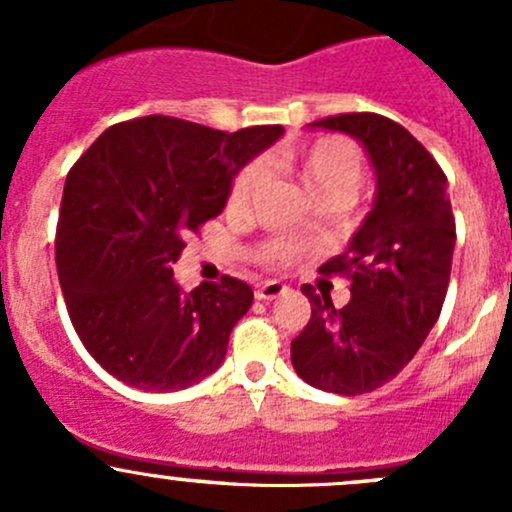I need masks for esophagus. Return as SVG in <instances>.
<instances>
[{
    "instance_id": "1",
    "label": "esophagus",
    "mask_w": 512,
    "mask_h": 512,
    "mask_svg": "<svg viewBox=\"0 0 512 512\" xmlns=\"http://www.w3.org/2000/svg\"><path fill=\"white\" fill-rule=\"evenodd\" d=\"M287 292V285H282V282L277 280H267V282H260V285L255 287V297L257 299H275L280 297V294Z\"/></svg>"
}]
</instances>
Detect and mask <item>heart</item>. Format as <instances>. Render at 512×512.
Instances as JSON below:
<instances>
[{
	"label": "heart",
	"mask_w": 512,
	"mask_h": 512,
	"mask_svg": "<svg viewBox=\"0 0 512 512\" xmlns=\"http://www.w3.org/2000/svg\"><path fill=\"white\" fill-rule=\"evenodd\" d=\"M285 168L292 170L299 178L302 188L307 190L309 198L317 203L329 205H344L354 198L359 190L361 178H364V158L361 151L347 138H319V141L309 143V146L285 148L277 156ZM262 183V168L260 165H247L230 185L227 193V210H242L247 208L250 198L255 195L257 185ZM285 260L287 245L275 242L267 252V260Z\"/></svg>",
	"instance_id": "1"
}]
</instances>
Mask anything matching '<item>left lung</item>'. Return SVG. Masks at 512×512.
I'll return each mask as SVG.
<instances>
[{
	"mask_svg": "<svg viewBox=\"0 0 512 512\" xmlns=\"http://www.w3.org/2000/svg\"><path fill=\"white\" fill-rule=\"evenodd\" d=\"M354 136L376 173L374 208L322 272L352 282V299L302 285L312 304L292 339V366L309 386L356 396L394 379L426 342L451 280L456 220L436 158L391 118L339 113L309 123Z\"/></svg>",
	"mask_w": 512,
	"mask_h": 512,
	"instance_id": "8db88e82",
	"label": "left lung"
}]
</instances>
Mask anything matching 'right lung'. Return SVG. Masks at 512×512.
<instances>
[{
    "mask_svg": "<svg viewBox=\"0 0 512 512\" xmlns=\"http://www.w3.org/2000/svg\"><path fill=\"white\" fill-rule=\"evenodd\" d=\"M282 126L225 133L173 116L106 128L66 175L56 270L71 324L108 374L141 391H178L223 364L252 289L223 275L183 292L185 235L218 218L237 170Z\"/></svg>",
    "mask_w": 512,
    "mask_h": 512,
    "instance_id": "obj_1",
    "label": "right lung"
}]
</instances>
